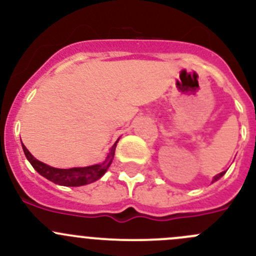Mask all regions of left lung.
Returning a JSON list of instances; mask_svg holds the SVG:
<instances>
[{
  "label": "left lung",
  "mask_w": 256,
  "mask_h": 256,
  "mask_svg": "<svg viewBox=\"0 0 256 256\" xmlns=\"http://www.w3.org/2000/svg\"><path fill=\"white\" fill-rule=\"evenodd\" d=\"M226 174V171H224V172H222V174H216V177H214L213 178V182H214V180H219V178H220L222 176H223V174Z\"/></svg>",
  "instance_id": "obj_1"
}]
</instances>
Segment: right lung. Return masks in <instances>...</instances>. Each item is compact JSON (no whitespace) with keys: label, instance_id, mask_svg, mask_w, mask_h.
<instances>
[{"label":"right lung","instance_id":"1","mask_svg":"<svg viewBox=\"0 0 256 256\" xmlns=\"http://www.w3.org/2000/svg\"><path fill=\"white\" fill-rule=\"evenodd\" d=\"M22 147L27 160L30 162L33 168H34L38 174H42L43 177L52 180V182L56 183V184L66 186V187H79V186L89 184V183L99 180V178L106 172V170L109 168V166L112 162L114 154H115L116 144L112 147L106 160H105L102 164H94V166L89 167H76V168L68 170L54 168V167L48 166V164H43V162L34 158V157L30 154V152L26 148V146L23 144Z\"/></svg>","mask_w":256,"mask_h":256}]
</instances>
